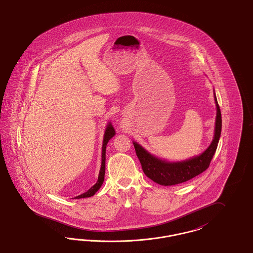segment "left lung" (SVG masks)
Wrapping results in <instances>:
<instances>
[{
	"label": "left lung",
	"instance_id": "8db88e82",
	"mask_svg": "<svg viewBox=\"0 0 253 253\" xmlns=\"http://www.w3.org/2000/svg\"><path fill=\"white\" fill-rule=\"evenodd\" d=\"M214 100L217 111L214 136L211 145L200 156L192 157L180 162H168L154 157L140 145L136 142H132L136 156L141 163L142 169L150 179L162 186H172L190 180L209 168L216 151L222 129L221 111L217 102L215 94Z\"/></svg>",
	"mask_w": 253,
	"mask_h": 253
}]
</instances>
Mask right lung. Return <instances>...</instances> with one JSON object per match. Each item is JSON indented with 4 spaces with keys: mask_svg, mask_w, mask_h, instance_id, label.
<instances>
[{
    "mask_svg": "<svg viewBox=\"0 0 253 253\" xmlns=\"http://www.w3.org/2000/svg\"><path fill=\"white\" fill-rule=\"evenodd\" d=\"M115 129L112 126L111 123H109L107 125V128L105 130V133H104V138H103V144H102V155H101V167H100V170H99V174H98V178L96 181V184L90 188L86 193H83L79 196H76V199H80V198H85V197H91L93 196L95 193L99 190V188L101 187L103 181H104V175H105V154H106V146L108 143L109 140L115 135Z\"/></svg>",
    "mask_w": 253,
    "mask_h": 253,
    "instance_id": "add662e5",
    "label": "right lung"
}]
</instances>
